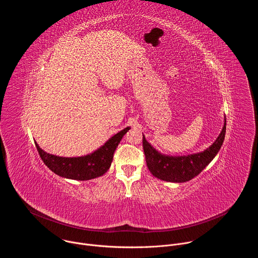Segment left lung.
I'll return each instance as SVG.
<instances>
[{"mask_svg":"<svg viewBox=\"0 0 258 258\" xmlns=\"http://www.w3.org/2000/svg\"><path fill=\"white\" fill-rule=\"evenodd\" d=\"M225 120L222 133L216 141L205 151L188 156H166L160 154L146 141L143 135V148L147 166L150 172L157 178L171 182L188 181L198 175L214 158L225 140L226 135Z\"/></svg>","mask_w":258,"mask_h":258,"instance_id":"8db88e82","label":"left lung"}]
</instances>
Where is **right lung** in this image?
Instances as JSON below:
<instances>
[{
  "instance_id": "1",
  "label": "right lung",
  "mask_w": 258,
  "mask_h": 258,
  "mask_svg": "<svg viewBox=\"0 0 258 258\" xmlns=\"http://www.w3.org/2000/svg\"><path fill=\"white\" fill-rule=\"evenodd\" d=\"M128 130L125 127L94 153L83 157H59L45 152L36 142L34 144L42 160L54 173L70 179L88 180L103 175L109 169L116 147Z\"/></svg>"
}]
</instances>
